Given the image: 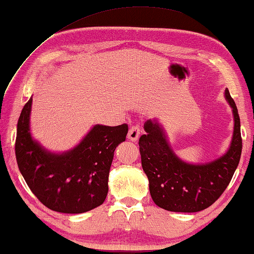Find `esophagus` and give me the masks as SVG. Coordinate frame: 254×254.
I'll list each match as a JSON object with an SVG mask.
<instances>
[{"instance_id": "obj_1", "label": "esophagus", "mask_w": 254, "mask_h": 254, "mask_svg": "<svg viewBox=\"0 0 254 254\" xmlns=\"http://www.w3.org/2000/svg\"><path fill=\"white\" fill-rule=\"evenodd\" d=\"M140 135V127L138 126L132 127L130 130H128L127 138L131 140V141H138Z\"/></svg>"}]
</instances>
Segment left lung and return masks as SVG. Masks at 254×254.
<instances>
[{
    "mask_svg": "<svg viewBox=\"0 0 254 254\" xmlns=\"http://www.w3.org/2000/svg\"><path fill=\"white\" fill-rule=\"evenodd\" d=\"M232 107L234 130L227 151L211 162L187 163L173 151L158 120H148L139 147L149 191L157 206L168 211L196 212L210 207L225 191L236 171L242 152L241 122L235 102L225 90Z\"/></svg>",
    "mask_w": 254,
    "mask_h": 254,
    "instance_id": "8db88e82",
    "label": "left lung"
}]
</instances>
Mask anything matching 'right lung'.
<instances>
[{
  "mask_svg": "<svg viewBox=\"0 0 254 254\" xmlns=\"http://www.w3.org/2000/svg\"><path fill=\"white\" fill-rule=\"evenodd\" d=\"M33 97L18 121L15 157L31 192L44 206L63 214H82L106 199L108 175L116 147L126 141L127 124H96L75 147L53 152L35 140L30 132Z\"/></svg>",
  "mask_w": 254,
  "mask_h": 254,
  "instance_id": "right-lung-1",
  "label": "right lung"
}]
</instances>
